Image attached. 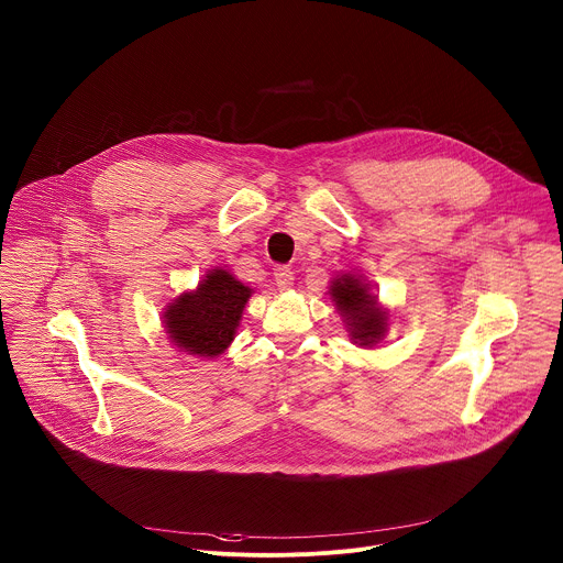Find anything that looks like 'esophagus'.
Masks as SVG:
<instances>
[{
  "mask_svg": "<svg viewBox=\"0 0 563 563\" xmlns=\"http://www.w3.org/2000/svg\"><path fill=\"white\" fill-rule=\"evenodd\" d=\"M274 278L280 289H291V285H294V272L287 265H278L274 269Z\"/></svg>",
  "mask_w": 563,
  "mask_h": 563,
  "instance_id": "obj_1",
  "label": "esophagus"
}]
</instances>
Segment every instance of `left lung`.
<instances>
[{
	"mask_svg": "<svg viewBox=\"0 0 563 563\" xmlns=\"http://www.w3.org/2000/svg\"><path fill=\"white\" fill-rule=\"evenodd\" d=\"M332 298L347 320L352 339L361 345H374L387 330V316L376 307V296L354 276H341L332 285Z\"/></svg>",
	"mask_w": 563,
	"mask_h": 563,
	"instance_id": "8db88e82",
	"label": "left lung"
}]
</instances>
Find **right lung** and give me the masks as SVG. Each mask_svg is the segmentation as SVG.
I'll return each mask as SVG.
<instances>
[{
	"label": "right lung",
	"mask_w": 563,
	"mask_h": 563,
	"mask_svg": "<svg viewBox=\"0 0 563 563\" xmlns=\"http://www.w3.org/2000/svg\"><path fill=\"white\" fill-rule=\"evenodd\" d=\"M252 289L224 269L205 276L194 294H183L165 311V328L172 341L198 356H218L235 336L240 316Z\"/></svg>",
	"instance_id": "1"
}]
</instances>
